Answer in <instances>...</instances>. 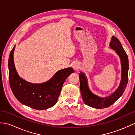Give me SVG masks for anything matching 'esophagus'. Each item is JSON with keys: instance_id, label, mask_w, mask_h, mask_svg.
<instances>
[{"instance_id": "esophagus-1", "label": "esophagus", "mask_w": 135, "mask_h": 135, "mask_svg": "<svg viewBox=\"0 0 135 135\" xmlns=\"http://www.w3.org/2000/svg\"><path fill=\"white\" fill-rule=\"evenodd\" d=\"M73 68L75 70L78 69V66L77 64H74V65H73Z\"/></svg>"}]
</instances>
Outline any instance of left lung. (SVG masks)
<instances>
[{
    "label": "left lung",
    "mask_w": 135,
    "mask_h": 135,
    "mask_svg": "<svg viewBox=\"0 0 135 135\" xmlns=\"http://www.w3.org/2000/svg\"><path fill=\"white\" fill-rule=\"evenodd\" d=\"M110 47L115 50L119 56L121 65V80L119 87L114 93L106 97H100L93 94L89 88L86 75L83 72L79 73L81 93L84 103L87 105L97 109L105 108L112 105L122 96L128 84L129 62L126 52L124 50L119 39L114 36H112V38Z\"/></svg>",
    "instance_id": "left-lung-1"
}]
</instances>
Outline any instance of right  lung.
<instances>
[{"instance_id": "add662e5", "label": "right lung", "mask_w": 135, "mask_h": 135, "mask_svg": "<svg viewBox=\"0 0 135 135\" xmlns=\"http://www.w3.org/2000/svg\"><path fill=\"white\" fill-rule=\"evenodd\" d=\"M15 46L8 59L9 82L13 94L20 103L37 110L47 109L57 103L65 81L74 72L71 68L58 71L50 80L42 84L28 83L19 77L15 69L14 52Z\"/></svg>"}]
</instances>
